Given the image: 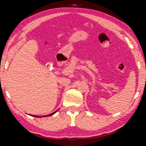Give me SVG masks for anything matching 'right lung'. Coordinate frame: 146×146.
<instances>
[{
	"mask_svg": "<svg viewBox=\"0 0 146 146\" xmlns=\"http://www.w3.org/2000/svg\"><path fill=\"white\" fill-rule=\"evenodd\" d=\"M58 110H57L56 111H55L54 112L52 113H50L48 115H31V116H33V117H48V116H51V115H52L54 114V113L56 112V111Z\"/></svg>",
	"mask_w": 146,
	"mask_h": 146,
	"instance_id": "obj_1",
	"label": "right lung"
}]
</instances>
